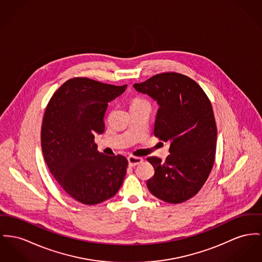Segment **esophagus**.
I'll list each match as a JSON object with an SVG mask.
<instances>
[{
	"mask_svg": "<svg viewBox=\"0 0 262 262\" xmlns=\"http://www.w3.org/2000/svg\"><path fill=\"white\" fill-rule=\"evenodd\" d=\"M143 162V159L140 157H135V156H129L128 157V163L130 167H135L140 163Z\"/></svg>",
	"mask_w": 262,
	"mask_h": 262,
	"instance_id": "esophagus-1",
	"label": "esophagus"
}]
</instances>
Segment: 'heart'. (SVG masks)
I'll use <instances>...</instances> for the list:
<instances>
[{"instance_id": "obj_1", "label": "heart", "mask_w": 262, "mask_h": 262, "mask_svg": "<svg viewBox=\"0 0 262 262\" xmlns=\"http://www.w3.org/2000/svg\"><path fill=\"white\" fill-rule=\"evenodd\" d=\"M144 101H146V100H144V99H141V98H135V99H133V101H132V104H136V103H140V102H144Z\"/></svg>"}]
</instances>
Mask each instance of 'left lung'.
Returning a JSON list of instances; mask_svg holds the SVG:
<instances>
[{
  "instance_id": "1",
  "label": "left lung",
  "mask_w": 262,
  "mask_h": 262,
  "mask_svg": "<svg viewBox=\"0 0 262 262\" xmlns=\"http://www.w3.org/2000/svg\"><path fill=\"white\" fill-rule=\"evenodd\" d=\"M134 88L159 105L154 135L170 143V155L148 157L155 170L147 187L156 198L180 204L209 178L215 159L216 125L209 97L192 78L177 72L156 74Z\"/></svg>"
}]
</instances>
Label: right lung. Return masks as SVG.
<instances>
[{"label": "right lung", "mask_w": 262, "mask_h": 262, "mask_svg": "<svg viewBox=\"0 0 262 262\" xmlns=\"http://www.w3.org/2000/svg\"><path fill=\"white\" fill-rule=\"evenodd\" d=\"M126 88L74 77L53 93L46 108L40 133L45 161L60 187L81 204H100L122 185L127 159L99 153L94 136L104 132L108 103Z\"/></svg>", "instance_id": "add662e5"}]
</instances>
